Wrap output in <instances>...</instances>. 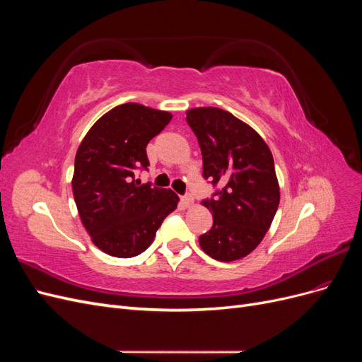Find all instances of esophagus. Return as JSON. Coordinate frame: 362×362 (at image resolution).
Here are the masks:
<instances>
[{
  "label": "esophagus",
  "mask_w": 362,
  "mask_h": 362,
  "mask_svg": "<svg viewBox=\"0 0 362 362\" xmlns=\"http://www.w3.org/2000/svg\"><path fill=\"white\" fill-rule=\"evenodd\" d=\"M182 201V205L185 206V208H190L192 205H193V198L190 194H187V196H184V198L181 199Z\"/></svg>",
  "instance_id": "34e87169"
}]
</instances>
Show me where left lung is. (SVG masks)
Instances as JSON below:
<instances>
[{"label":"left lung","mask_w":362,"mask_h":362,"mask_svg":"<svg viewBox=\"0 0 362 362\" xmlns=\"http://www.w3.org/2000/svg\"><path fill=\"white\" fill-rule=\"evenodd\" d=\"M185 119L199 141L204 178L222 187L202 202L213 226L199 245L217 261L245 258L264 238L279 205L272 152L254 128L222 108H190Z\"/></svg>","instance_id":"1"}]
</instances>
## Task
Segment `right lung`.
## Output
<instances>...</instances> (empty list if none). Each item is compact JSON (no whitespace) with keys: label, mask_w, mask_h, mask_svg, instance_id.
<instances>
[{"label":"right lung","mask_w":362,"mask_h":362,"mask_svg":"<svg viewBox=\"0 0 362 362\" xmlns=\"http://www.w3.org/2000/svg\"><path fill=\"white\" fill-rule=\"evenodd\" d=\"M170 119L141 104L117 105L96 120L76 151L74 199L93 245L108 255L131 258L146 250L178 205L170 189L136 180V169L149 164L146 145Z\"/></svg>","instance_id":"1"}]
</instances>
